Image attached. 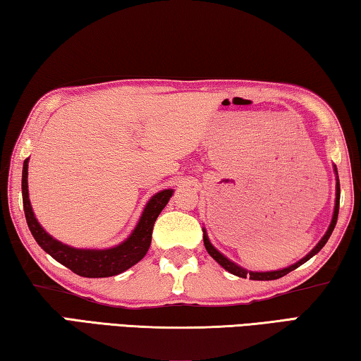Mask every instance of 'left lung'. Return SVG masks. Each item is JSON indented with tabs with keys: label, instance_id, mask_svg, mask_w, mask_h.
<instances>
[{
	"label": "left lung",
	"instance_id": "8db88e82",
	"mask_svg": "<svg viewBox=\"0 0 361 361\" xmlns=\"http://www.w3.org/2000/svg\"><path fill=\"white\" fill-rule=\"evenodd\" d=\"M334 173H336V200H334V212H333V218H331V223H329L328 229L325 232V235L322 237L320 242L317 243V245L310 250V252L304 256L302 259L296 261L295 264H291L288 267H283V269H279V271H267V272H256V271H248V269L242 267L239 264H235L234 261H231L228 256H224L221 252H218V250L212 245V242L209 239V235H207V231L205 228L202 229L204 231V245L207 248V252H209V255L212 256L213 259H215L219 266L224 267L226 271L234 274V276L237 277H242V279H247L250 277L252 280H276V279H280L286 276V274L295 271V269H298L301 264H304L305 261H309L312 256H315L317 253L320 252V250L325 247V243L328 242L329 235H331V232L334 229L336 226V221H338V213H339V197H341V188H339V176H338V169H336L334 166Z\"/></svg>",
	"mask_w": 361,
	"mask_h": 361
}]
</instances>
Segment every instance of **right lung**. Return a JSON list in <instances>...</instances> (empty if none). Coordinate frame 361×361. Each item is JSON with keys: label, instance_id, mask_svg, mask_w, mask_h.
<instances>
[{"label": "right lung", "instance_id": "1", "mask_svg": "<svg viewBox=\"0 0 361 361\" xmlns=\"http://www.w3.org/2000/svg\"><path fill=\"white\" fill-rule=\"evenodd\" d=\"M173 189H162L146 202L138 223L129 237L119 245L109 248H76L62 243L44 231L36 219L28 197V159L23 162L22 170V199L30 232L38 245L51 255L60 264L68 267L78 276L89 279L113 277L135 266L145 258L151 245V234L159 213L169 204Z\"/></svg>", "mask_w": 361, "mask_h": 361}]
</instances>
